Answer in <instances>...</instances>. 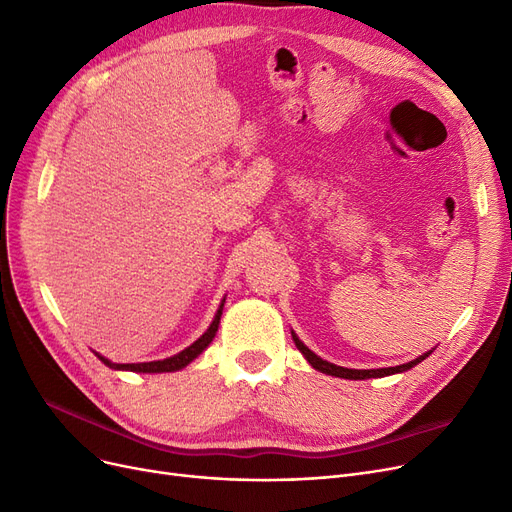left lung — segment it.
<instances>
[{"label": "left lung", "instance_id": "8db88e82", "mask_svg": "<svg viewBox=\"0 0 512 512\" xmlns=\"http://www.w3.org/2000/svg\"><path fill=\"white\" fill-rule=\"evenodd\" d=\"M293 335V342L297 346V350L306 356V361L320 373H327V375H335V377H344V380H369V377H384V375H394V373H403V371H409L411 367H415L418 363H422L424 358L428 354H432V350L424 352L422 356L415 358V361H409L405 365H396V367H384V369H348V367H339V365H333L329 361H323V358L316 356L301 339L291 331Z\"/></svg>", "mask_w": 512, "mask_h": 512}]
</instances>
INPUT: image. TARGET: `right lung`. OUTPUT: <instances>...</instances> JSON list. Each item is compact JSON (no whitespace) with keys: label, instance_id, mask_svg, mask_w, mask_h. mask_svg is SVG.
I'll return each mask as SVG.
<instances>
[{"label":"right lung","instance_id":"right-lung-1","mask_svg":"<svg viewBox=\"0 0 512 512\" xmlns=\"http://www.w3.org/2000/svg\"><path fill=\"white\" fill-rule=\"evenodd\" d=\"M223 304H225V297L221 299L219 304V310L213 318V323L208 325V329L196 339V342L192 346H187L185 350H181L179 354L175 356H168L164 358V361H151V363H111L109 358L101 356L99 352H94L99 358L101 363H105L109 369H116V371H135V373H173V371H181L183 367H187L192 361H196V358L211 346V342L217 335V329H219V320H221V314H223Z\"/></svg>","mask_w":512,"mask_h":512}]
</instances>
